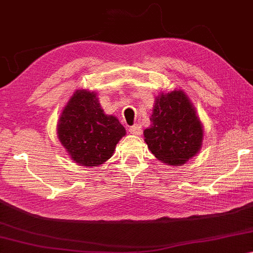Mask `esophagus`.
Listing matches in <instances>:
<instances>
[{"instance_id": "esophagus-1", "label": "esophagus", "mask_w": 253, "mask_h": 253, "mask_svg": "<svg viewBox=\"0 0 253 253\" xmlns=\"http://www.w3.org/2000/svg\"><path fill=\"white\" fill-rule=\"evenodd\" d=\"M129 131H130V134H134V135H141L142 134L141 126L137 125V124H134L133 126H130Z\"/></svg>"}]
</instances>
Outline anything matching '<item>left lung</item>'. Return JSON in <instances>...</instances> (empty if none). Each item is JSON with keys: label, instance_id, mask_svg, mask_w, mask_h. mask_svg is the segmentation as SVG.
<instances>
[{"label": "left lung", "instance_id": "1", "mask_svg": "<svg viewBox=\"0 0 253 253\" xmlns=\"http://www.w3.org/2000/svg\"><path fill=\"white\" fill-rule=\"evenodd\" d=\"M150 119L152 125L144 136L148 150L160 161L180 166L199 151L203 125L181 90L160 94Z\"/></svg>", "mask_w": 253, "mask_h": 253}]
</instances>
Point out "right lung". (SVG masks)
I'll list each match as a JSON object with an SVG mask.
<instances>
[{"label":"right lung","mask_w":253,"mask_h":253,"mask_svg":"<svg viewBox=\"0 0 253 253\" xmlns=\"http://www.w3.org/2000/svg\"><path fill=\"white\" fill-rule=\"evenodd\" d=\"M58 138L79 166L98 167L110 159L126 130L114 116L103 112L95 93L78 90L64 108Z\"/></svg>","instance_id":"right-lung-1"}]
</instances>
